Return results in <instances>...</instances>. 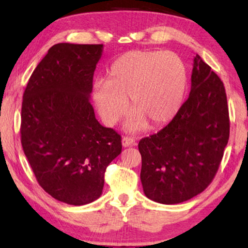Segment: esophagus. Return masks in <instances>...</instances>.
<instances>
[{
	"label": "esophagus",
	"mask_w": 248,
	"mask_h": 248,
	"mask_svg": "<svg viewBox=\"0 0 248 248\" xmlns=\"http://www.w3.org/2000/svg\"><path fill=\"white\" fill-rule=\"evenodd\" d=\"M122 144H123L124 148L131 147V145H135V140L130 137H123V139H122Z\"/></svg>",
	"instance_id": "obj_1"
}]
</instances>
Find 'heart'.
I'll use <instances>...</instances> for the list:
<instances>
[{
  "label": "heart",
  "mask_w": 248,
  "mask_h": 248,
  "mask_svg": "<svg viewBox=\"0 0 248 248\" xmlns=\"http://www.w3.org/2000/svg\"><path fill=\"white\" fill-rule=\"evenodd\" d=\"M187 87L183 61L172 53L133 50L115 61L108 81L97 80L93 100L105 124L115 125L127 111L134 115L126 125L135 132L159 127L178 113Z\"/></svg>",
  "instance_id": "b5f03b06"
}]
</instances>
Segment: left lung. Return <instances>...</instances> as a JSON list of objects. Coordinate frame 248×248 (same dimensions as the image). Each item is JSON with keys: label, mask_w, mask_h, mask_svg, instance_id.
I'll return each instance as SVG.
<instances>
[{"label": "left lung", "mask_w": 248, "mask_h": 248, "mask_svg": "<svg viewBox=\"0 0 248 248\" xmlns=\"http://www.w3.org/2000/svg\"><path fill=\"white\" fill-rule=\"evenodd\" d=\"M191 93L170 123L142 139L141 183L147 198L177 204L194 198L218 171L229 139V113L222 81L199 55Z\"/></svg>", "instance_id": "1"}]
</instances>
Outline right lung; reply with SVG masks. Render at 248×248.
Segmentation results:
<instances>
[{"label":"right lung","mask_w":248,"mask_h":248,"mask_svg":"<svg viewBox=\"0 0 248 248\" xmlns=\"http://www.w3.org/2000/svg\"><path fill=\"white\" fill-rule=\"evenodd\" d=\"M103 49L56 44L23 93V152L44 191L71 205L99 198L107 166L122 152L121 135L97 121L89 101Z\"/></svg>","instance_id":"1"}]
</instances>
